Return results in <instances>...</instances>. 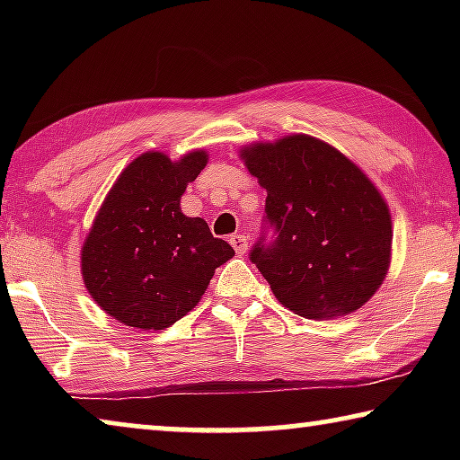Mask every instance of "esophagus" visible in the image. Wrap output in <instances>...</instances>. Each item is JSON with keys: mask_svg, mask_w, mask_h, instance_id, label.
Wrapping results in <instances>:
<instances>
[{"mask_svg": "<svg viewBox=\"0 0 460 460\" xmlns=\"http://www.w3.org/2000/svg\"><path fill=\"white\" fill-rule=\"evenodd\" d=\"M229 241H231V245L237 253H245V249H247V237L245 235H233Z\"/></svg>", "mask_w": 460, "mask_h": 460, "instance_id": "obj_1", "label": "esophagus"}]
</instances>
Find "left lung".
<instances>
[{"mask_svg":"<svg viewBox=\"0 0 460 460\" xmlns=\"http://www.w3.org/2000/svg\"><path fill=\"white\" fill-rule=\"evenodd\" d=\"M268 190L263 231L249 252L286 308L332 318L361 308L384 282L392 217L376 186L332 146L310 136L241 150Z\"/></svg>","mask_w":460,"mask_h":460,"instance_id":"1","label":"left lung"}]
</instances>
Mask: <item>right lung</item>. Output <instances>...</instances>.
I'll return each instance as SVG.
<instances>
[{"label":"right lung","mask_w":460,"mask_h":460,"mask_svg":"<svg viewBox=\"0 0 460 460\" xmlns=\"http://www.w3.org/2000/svg\"><path fill=\"white\" fill-rule=\"evenodd\" d=\"M205 166L202 150L178 162L147 152L109 190L84 239L81 266L89 294L115 321L168 329L199 305L215 270L235 255L205 219L181 211L186 184Z\"/></svg>","instance_id":"1"}]
</instances>
